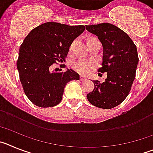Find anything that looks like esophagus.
Wrapping results in <instances>:
<instances>
[{"instance_id": "esophagus-1", "label": "esophagus", "mask_w": 153, "mask_h": 153, "mask_svg": "<svg viewBox=\"0 0 153 153\" xmlns=\"http://www.w3.org/2000/svg\"><path fill=\"white\" fill-rule=\"evenodd\" d=\"M79 79H80L81 81H84V80H86V79H87V78H86V76H80Z\"/></svg>"}]
</instances>
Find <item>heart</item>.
Wrapping results in <instances>:
<instances>
[{"mask_svg":"<svg viewBox=\"0 0 153 153\" xmlns=\"http://www.w3.org/2000/svg\"><path fill=\"white\" fill-rule=\"evenodd\" d=\"M96 66L93 60H79L74 64V67L77 72L83 74H88Z\"/></svg>","mask_w":153,"mask_h":153,"instance_id":"1","label":"heart"}]
</instances>
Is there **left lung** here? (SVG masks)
I'll return each instance as SVG.
<instances>
[{
  "label": "left lung",
  "instance_id": "left-lung-1",
  "mask_svg": "<svg viewBox=\"0 0 153 153\" xmlns=\"http://www.w3.org/2000/svg\"><path fill=\"white\" fill-rule=\"evenodd\" d=\"M102 45V62L98 72L107 73L104 82L93 80L94 89L87 94L89 102L99 108L112 109L126 98L136 77L139 57L129 35L109 23L86 25Z\"/></svg>",
  "mask_w": 153,
  "mask_h": 153
}]
</instances>
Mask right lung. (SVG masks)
Instances as JSON below:
<instances>
[{
	"label": "right lung",
	"instance_id": "1",
	"mask_svg": "<svg viewBox=\"0 0 153 153\" xmlns=\"http://www.w3.org/2000/svg\"><path fill=\"white\" fill-rule=\"evenodd\" d=\"M84 30L83 25L47 22L32 30L24 39L17 67L24 93L34 105L43 108L56 106L67 83L79 80V75L72 69L66 72L51 70L53 63L65 61L73 41Z\"/></svg>",
	"mask_w": 153,
	"mask_h": 153
}]
</instances>
